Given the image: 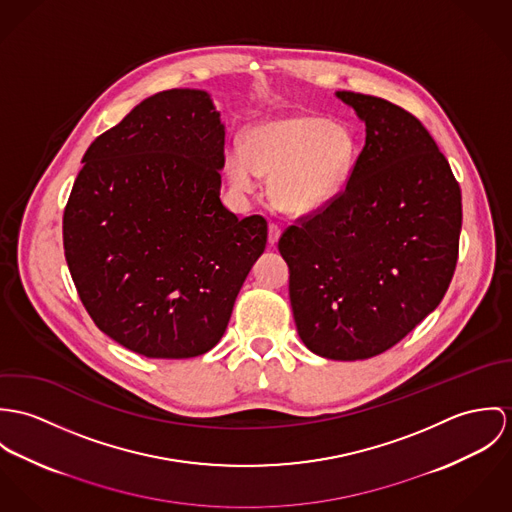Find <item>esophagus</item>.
Instances as JSON below:
<instances>
[{
  "label": "esophagus",
  "instance_id": "1",
  "mask_svg": "<svg viewBox=\"0 0 512 512\" xmlns=\"http://www.w3.org/2000/svg\"><path fill=\"white\" fill-rule=\"evenodd\" d=\"M279 237H281V228L277 224H271L269 226V243L275 245L279 241Z\"/></svg>",
  "mask_w": 512,
  "mask_h": 512
}]
</instances>
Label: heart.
<instances>
[{"label": "heart", "instance_id": "obj_1", "mask_svg": "<svg viewBox=\"0 0 512 512\" xmlns=\"http://www.w3.org/2000/svg\"><path fill=\"white\" fill-rule=\"evenodd\" d=\"M243 149L226 151L229 186L251 194L263 176L271 180L275 206L290 216L330 206L345 188L357 155L347 125L308 114L263 119L247 127Z\"/></svg>", "mask_w": 512, "mask_h": 512}]
</instances>
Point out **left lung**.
<instances>
[{"mask_svg": "<svg viewBox=\"0 0 512 512\" xmlns=\"http://www.w3.org/2000/svg\"><path fill=\"white\" fill-rule=\"evenodd\" d=\"M365 123L340 196L279 239L304 345L326 359L375 357L442 302L454 277L461 190L426 127L395 104L336 92Z\"/></svg>", "mask_w": 512, "mask_h": 512, "instance_id": "left-lung-1", "label": "left lung"}]
</instances>
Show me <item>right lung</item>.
Listing matches in <instances>:
<instances>
[{"mask_svg": "<svg viewBox=\"0 0 512 512\" xmlns=\"http://www.w3.org/2000/svg\"><path fill=\"white\" fill-rule=\"evenodd\" d=\"M226 127L208 92L174 88L96 137L72 186L64 257L82 304L153 359L210 351L267 245L261 216L222 204Z\"/></svg>", "mask_w": 512, "mask_h": 512, "instance_id": "1", "label": "right lung"}]
</instances>
